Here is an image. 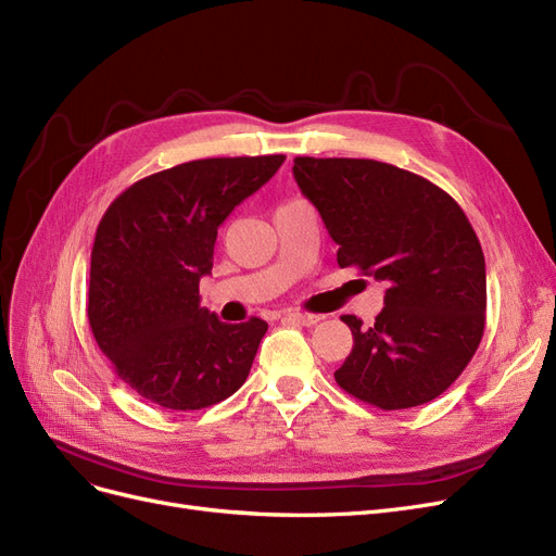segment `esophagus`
I'll return each mask as SVG.
<instances>
[{"label": "esophagus", "mask_w": 556, "mask_h": 556, "mask_svg": "<svg viewBox=\"0 0 556 556\" xmlns=\"http://www.w3.org/2000/svg\"><path fill=\"white\" fill-rule=\"evenodd\" d=\"M283 318H286V320H291V323H300V325H306V327H312V325H316V323H320V320H323V316H318V314H309V312H298V309L286 312V314H283Z\"/></svg>", "instance_id": "1"}]
</instances>
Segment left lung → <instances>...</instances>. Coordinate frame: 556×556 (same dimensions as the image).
<instances>
[{
  "mask_svg": "<svg viewBox=\"0 0 556 556\" xmlns=\"http://www.w3.org/2000/svg\"><path fill=\"white\" fill-rule=\"evenodd\" d=\"M293 174L339 244V267L387 286L371 327L341 316L355 343L337 384L380 409L438 399L485 327V258L467 215L435 182L378 160L295 157Z\"/></svg>",
  "mask_w": 556,
  "mask_h": 556,
  "instance_id": "1",
  "label": "left lung"
}]
</instances>
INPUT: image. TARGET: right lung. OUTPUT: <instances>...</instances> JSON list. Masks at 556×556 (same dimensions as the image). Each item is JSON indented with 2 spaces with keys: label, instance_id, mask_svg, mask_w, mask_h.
Listing matches in <instances>:
<instances>
[{
  "label": "right lung",
  "instance_id": "1",
  "mask_svg": "<svg viewBox=\"0 0 556 556\" xmlns=\"http://www.w3.org/2000/svg\"><path fill=\"white\" fill-rule=\"evenodd\" d=\"M286 155L205 157L151 174L102 215L89 277L93 339L116 376L164 409L229 399L250 376L267 323L226 325L199 306L219 224Z\"/></svg>",
  "mask_w": 556,
  "mask_h": 556
}]
</instances>
